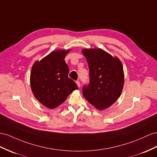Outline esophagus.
<instances>
[{
	"mask_svg": "<svg viewBox=\"0 0 157 157\" xmlns=\"http://www.w3.org/2000/svg\"><path fill=\"white\" fill-rule=\"evenodd\" d=\"M75 82H76V83H77V85H78V87H80V83H79V82L78 80V81H76Z\"/></svg>",
	"mask_w": 157,
	"mask_h": 157,
	"instance_id": "obj_1",
	"label": "esophagus"
}]
</instances>
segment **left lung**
Here are the masks:
<instances>
[{
	"mask_svg": "<svg viewBox=\"0 0 157 157\" xmlns=\"http://www.w3.org/2000/svg\"><path fill=\"white\" fill-rule=\"evenodd\" d=\"M88 63L90 82L83 87V95L98 109L102 110L116 101L124 84L122 63L101 49H84Z\"/></svg>",
	"mask_w": 157,
	"mask_h": 157,
	"instance_id": "obj_1",
	"label": "left lung"
}]
</instances>
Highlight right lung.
<instances>
[{
    "label": "right lung",
    "mask_w": 157,
    "mask_h": 157,
    "mask_svg": "<svg viewBox=\"0 0 157 157\" xmlns=\"http://www.w3.org/2000/svg\"><path fill=\"white\" fill-rule=\"evenodd\" d=\"M70 52H52L32 68L30 86L35 98L50 109L61 105L72 91L78 89L75 82L68 78L69 67L64 58Z\"/></svg>",
    "instance_id": "right-lung-1"
}]
</instances>
